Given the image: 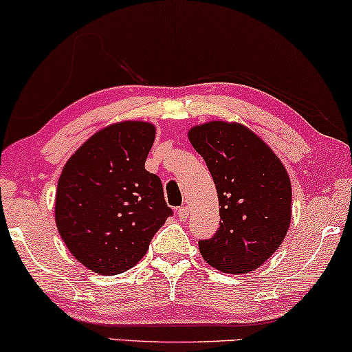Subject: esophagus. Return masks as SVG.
I'll return each instance as SVG.
<instances>
[{
    "label": "esophagus",
    "instance_id": "obj_1",
    "mask_svg": "<svg viewBox=\"0 0 352 352\" xmlns=\"http://www.w3.org/2000/svg\"><path fill=\"white\" fill-rule=\"evenodd\" d=\"M176 214L181 221H184V219H187V216H189V208H187V206H179L176 211Z\"/></svg>",
    "mask_w": 352,
    "mask_h": 352
}]
</instances>
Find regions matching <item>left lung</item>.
I'll use <instances>...</instances> for the list:
<instances>
[{
	"mask_svg": "<svg viewBox=\"0 0 352 352\" xmlns=\"http://www.w3.org/2000/svg\"><path fill=\"white\" fill-rule=\"evenodd\" d=\"M189 141L204 157L219 199V229L199 240L201 256L221 272L261 266L285 239L292 221V184L278 157L247 126L210 122Z\"/></svg>",
	"mask_w": 352,
	"mask_h": 352,
	"instance_id": "obj_1",
	"label": "left lung"
}]
</instances>
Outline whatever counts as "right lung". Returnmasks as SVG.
I'll use <instances>...</instances> for the list:
<instances>
[{"mask_svg":"<svg viewBox=\"0 0 352 352\" xmlns=\"http://www.w3.org/2000/svg\"><path fill=\"white\" fill-rule=\"evenodd\" d=\"M153 139L152 123L110 124L62 170L56 224L70 253L89 271L115 276L131 269L173 214L160 177L144 166Z\"/></svg>","mask_w":352,"mask_h":352,"instance_id":"add662e5","label":"right lung"}]
</instances>
